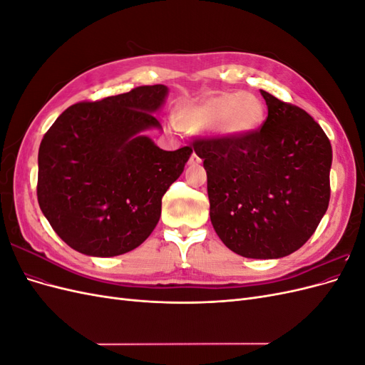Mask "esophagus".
<instances>
[{
  "mask_svg": "<svg viewBox=\"0 0 365 365\" xmlns=\"http://www.w3.org/2000/svg\"><path fill=\"white\" fill-rule=\"evenodd\" d=\"M201 163V158L196 155V153L193 152L192 153V157H190V160H189V164H192V165H196V164H200Z\"/></svg>",
  "mask_w": 365,
  "mask_h": 365,
  "instance_id": "1",
  "label": "esophagus"
}]
</instances>
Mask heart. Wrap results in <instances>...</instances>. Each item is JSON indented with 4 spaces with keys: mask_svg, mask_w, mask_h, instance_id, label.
<instances>
[{
    "mask_svg": "<svg viewBox=\"0 0 365 365\" xmlns=\"http://www.w3.org/2000/svg\"><path fill=\"white\" fill-rule=\"evenodd\" d=\"M176 120L193 132H210L228 138H245L259 130L264 120L260 98L251 93H216L182 105Z\"/></svg>",
    "mask_w": 365,
    "mask_h": 365,
    "instance_id": "obj_1",
    "label": "heart"
}]
</instances>
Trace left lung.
Here are the masks:
<instances>
[{
	"label": "left lung",
	"instance_id": "left-lung-1",
	"mask_svg": "<svg viewBox=\"0 0 365 365\" xmlns=\"http://www.w3.org/2000/svg\"><path fill=\"white\" fill-rule=\"evenodd\" d=\"M268 117L245 138H197L210 219L239 256L280 259L314 235L330 200L332 146L304 109L260 90Z\"/></svg>",
	"mask_w": 365,
	"mask_h": 365
}]
</instances>
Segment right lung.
<instances>
[{"mask_svg":"<svg viewBox=\"0 0 365 365\" xmlns=\"http://www.w3.org/2000/svg\"><path fill=\"white\" fill-rule=\"evenodd\" d=\"M165 85L137 86L58 117L38 153V202L73 250L114 257L135 250L157 227L161 200L180 178L192 148L163 150L143 132L155 118Z\"/></svg>","mask_w":365,"mask_h":365,"instance_id":"right-lung-1","label":"right lung"}]
</instances>
